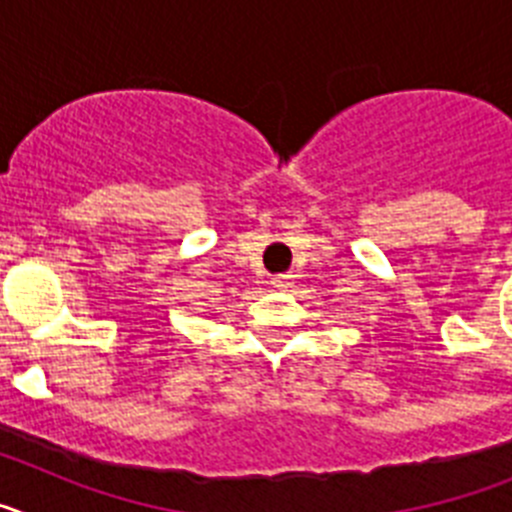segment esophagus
Returning a JSON list of instances; mask_svg holds the SVG:
<instances>
[{
    "instance_id": "34e87169",
    "label": "esophagus",
    "mask_w": 512,
    "mask_h": 512,
    "mask_svg": "<svg viewBox=\"0 0 512 512\" xmlns=\"http://www.w3.org/2000/svg\"><path fill=\"white\" fill-rule=\"evenodd\" d=\"M289 279H292V274H277V277L271 279V284H274V287H287Z\"/></svg>"
}]
</instances>
